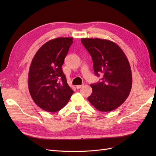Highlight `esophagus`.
Returning <instances> with one entry per match:
<instances>
[{
    "instance_id": "1",
    "label": "esophagus",
    "mask_w": 156,
    "mask_h": 156,
    "mask_svg": "<svg viewBox=\"0 0 156 156\" xmlns=\"http://www.w3.org/2000/svg\"><path fill=\"white\" fill-rule=\"evenodd\" d=\"M83 86H84V84H80V85L76 86V88H77V89H80L81 87H83Z\"/></svg>"
}]
</instances>
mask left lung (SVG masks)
I'll return each mask as SVG.
<instances>
[{
	"instance_id": "left-lung-1",
	"label": "left lung",
	"mask_w": 156,
	"mask_h": 156,
	"mask_svg": "<svg viewBox=\"0 0 156 156\" xmlns=\"http://www.w3.org/2000/svg\"><path fill=\"white\" fill-rule=\"evenodd\" d=\"M81 42L92 58L94 73L103 74L101 81L91 84L88 98L96 109L109 112L123 103L132 87L131 67L124 51L115 42L100 38H82Z\"/></svg>"
}]
</instances>
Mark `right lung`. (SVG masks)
<instances>
[{"label":"right lung","instance_id":"right-lung-1","mask_svg":"<svg viewBox=\"0 0 156 156\" xmlns=\"http://www.w3.org/2000/svg\"><path fill=\"white\" fill-rule=\"evenodd\" d=\"M73 37H57L46 42L38 49L30 66L28 86L36 104L55 112L69 101L73 93L67 83L62 66Z\"/></svg>","mask_w":156,"mask_h":156}]
</instances>
